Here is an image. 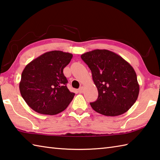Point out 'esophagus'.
Listing matches in <instances>:
<instances>
[{
	"label": "esophagus",
	"instance_id": "34e87169",
	"mask_svg": "<svg viewBox=\"0 0 160 160\" xmlns=\"http://www.w3.org/2000/svg\"><path fill=\"white\" fill-rule=\"evenodd\" d=\"M78 92H79L80 93H82L83 92V87H81L80 88L78 89Z\"/></svg>",
	"mask_w": 160,
	"mask_h": 160
}]
</instances>
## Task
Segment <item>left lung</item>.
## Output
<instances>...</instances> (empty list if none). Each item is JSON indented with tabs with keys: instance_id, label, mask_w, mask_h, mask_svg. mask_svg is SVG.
<instances>
[{
	"instance_id": "1",
	"label": "left lung",
	"mask_w": 160,
	"mask_h": 160,
	"mask_svg": "<svg viewBox=\"0 0 160 160\" xmlns=\"http://www.w3.org/2000/svg\"><path fill=\"white\" fill-rule=\"evenodd\" d=\"M92 73L98 97L90 102L98 113L116 117L124 114L138 98L139 85L135 71L127 61L108 50H93L81 55Z\"/></svg>"
}]
</instances>
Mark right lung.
I'll list each match as a JSON object with an SVG mask.
<instances>
[{
    "mask_svg": "<svg viewBox=\"0 0 160 160\" xmlns=\"http://www.w3.org/2000/svg\"><path fill=\"white\" fill-rule=\"evenodd\" d=\"M73 55L61 51L43 53L28 64L21 74L19 90L29 107L39 114L55 115L63 112L75 93L67 87L63 69Z\"/></svg>",
    "mask_w": 160,
    "mask_h": 160,
    "instance_id": "add662e5",
    "label": "right lung"
}]
</instances>
